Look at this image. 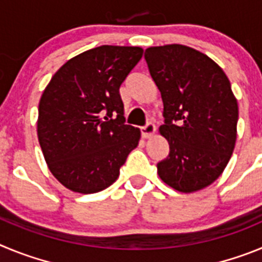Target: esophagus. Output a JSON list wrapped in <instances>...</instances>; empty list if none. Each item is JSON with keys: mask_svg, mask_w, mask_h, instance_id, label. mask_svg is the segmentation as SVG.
I'll list each match as a JSON object with an SVG mask.
<instances>
[{"mask_svg": "<svg viewBox=\"0 0 262 262\" xmlns=\"http://www.w3.org/2000/svg\"><path fill=\"white\" fill-rule=\"evenodd\" d=\"M155 133V124L152 123V122H148L145 126L142 127V135L144 136V138H149V136L154 135Z\"/></svg>", "mask_w": 262, "mask_h": 262, "instance_id": "34e87169", "label": "esophagus"}]
</instances>
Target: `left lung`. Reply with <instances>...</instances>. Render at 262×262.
<instances>
[{"label": "left lung", "mask_w": 262, "mask_h": 262, "mask_svg": "<svg viewBox=\"0 0 262 262\" xmlns=\"http://www.w3.org/2000/svg\"><path fill=\"white\" fill-rule=\"evenodd\" d=\"M144 59L163 98L159 131L169 143L157 173L176 190H201L222 174L235 148L239 107L230 80L214 60L186 46L149 47Z\"/></svg>", "instance_id": "left-lung-1"}]
</instances>
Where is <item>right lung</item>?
<instances>
[{"instance_id":"1","label":"right lung","mask_w":262,"mask_h":262,"mask_svg":"<svg viewBox=\"0 0 262 262\" xmlns=\"http://www.w3.org/2000/svg\"><path fill=\"white\" fill-rule=\"evenodd\" d=\"M140 47L101 46L72 57L39 102L38 139L51 173L76 193L117 181L140 129L124 124L119 88L142 59Z\"/></svg>"}]
</instances>
